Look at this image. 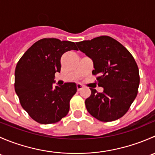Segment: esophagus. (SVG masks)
<instances>
[{
    "instance_id": "1",
    "label": "esophagus",
    "mask_w": 155,
    "mask_h": 155,
    "mask_svg": "<svg viewBox=\"0 0 155 155\" xmlns=\"http://www.w3.org/2000/svg\"><path fill=\"white\" fill-rule=\"evenodd\" d=\"M76 87H77V90L78 91H80L81 89H82V87H83V86H82V85H81V84H79V83H78L77 85H76Z\"/></svg>"
}]
</instances>
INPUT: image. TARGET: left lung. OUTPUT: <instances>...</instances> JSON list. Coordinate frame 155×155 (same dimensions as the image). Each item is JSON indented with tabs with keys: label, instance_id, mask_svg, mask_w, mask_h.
I'll return each instance as SVG.
<instances>
[{
	"label": "left lung",
	"instance_id": "left-lung-1",
	"mask_svg": "<svg viewBox=\"0 0 155 155\" xmlns=\"http://www.w3.org/2000/svg\"><path fill=\"white\" fill-rule=\"evenodd\" d=\"M78 48L92 60L94 75H98L102 93L90 88L85 100L87 112L101 121L121 118L129 109L138 93L139 69L132 54L119 42L108 36L76 43Z\"/></svg>",
	"mask_w": 155,
	"mask_h": 155
}]
</instances>
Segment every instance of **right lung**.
<instances>
[{"instance_id":"right-lung-1","label":"right lung","mask_w":155,"mask_h":155,"mask_svg":"<svg viewBox=\"0 0 155 155\" xmlns=\"http://www.w3.org/2000/svg\"><path fill=\"white\" fill-rule=\"evenodd\" d=\"M70 50H78L73 42L44 38L33 44L17 63L15 93L23 109L37 122H58L70 110V101L77 91L76 84L52 85L54 74L61 71L62 54Z\"/></svg>"}]
</instances>
